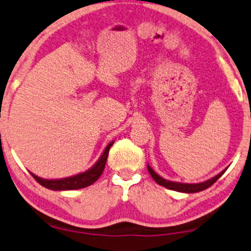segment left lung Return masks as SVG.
<instances>
[{
    "instance_id": "obj_1",
    "label": "left lung",
    "mask_w": 251,
    "mask_h": 251,
    "mask_svg": "<svg viewBox=\"0 0 251 251\" xmlns=\"http://www.w3.org/2000/svg\"><path fill=\"white\" fill-rule=\"evenodd\" d=\"M147 168H149V172L151 174V176L154 179V181L158 185L162 186V187H166V188L168 189H172V191H176V192H182V193H198V192H201L203 191V189L208 188V187H210L214 183L216 182L217 180L220 179V176L225 173V171L221 172L220 174H217L216 176H214L213 179L206 181V182H201V183H180V182H171V181H167L165 179H162L161 176H159L158 174L155 173L154 171L152 170V168L150 167V166H147Z\"/></svg>"
}]
</instances>
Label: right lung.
<instances>
[{"instance_id":"1","label":"right lung","mask_w":251,"mask_h":251,"mask_svg":"<svg viewBox=\"0 0 251 251\" xmlns=\"http://www.w3.org/2000/svg\"><path fill=\"white\" fill-rule=\"evenodd\" d=\"M113 143H110L107 145V147L105 149L104 153L100 156V159L97 161V164L93 166L91 170L84 172L75 176L65 177V179H59V180H45L42 177L36 176L35 174H32V177L37 181L39 185H42L45 188L52 189V191H70V189H80L84 187H87L92 185L93 182H96L99 179L102 171H104L105 165H106V160L108 156V151L110 147L112 146Z\"/></svg>"}]
</instances>
